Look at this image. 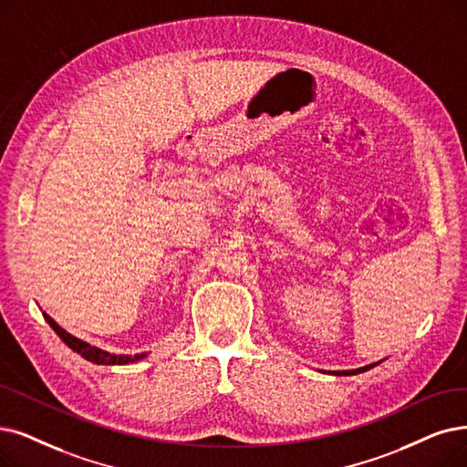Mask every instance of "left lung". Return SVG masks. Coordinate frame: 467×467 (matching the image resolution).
<instances>
[{"label": "left lung", "instance_id": "8db88e82", "mask_svg": "<svg viewBox=\"0 0 467 467\" xmlns=\"http://www.w3.org/2000/svg\"><path fill=\"white\" fill-rule=\"evenodd\" d=\"M378 364H369V366H364V368H358V369H348V371H331V374H335V376H354V374H362V371L371 369V368L378 366Z\"/></svg>", "mask_w": 467, "mask_h": 467}]
</instances>
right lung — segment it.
Wrapping results in <instances>:
<instances>
[{
	"label": "right lung",
	"mask_w": 467,
	"mask_h": 467,
	"mask_svg": "<svg viewBox=\"0 0 467 467\" xmlns=\"http://www.w3.org/2000/svg\"><path fill=\"white\" fill-rule=\"evenodd\" d=\"M44 318H46V322L51 326V329L59 335V337L63 339V343L67 345V347H70L74 352H78L82 358H86V360H89V362H93V364H105V366H122V364H130V362H136V360H141L145 354L141 352V354H134V357H128V354H110V352H107V350H101V348H98V347H91V345H88L86 341H82V339H78V337H74V335H70L68 331H65L57 322H55L51 316H47L46 312H44Z\"/></svg>",
	"instance_id": "right-lung-1"
}]
</instances>
